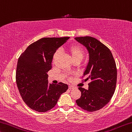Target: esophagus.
<instances>
[{"label":"esophagus","mask_w":132,"mask_h":132,"mask_svg":"<svg viewBox=\"0 0 132 132\" xmlns=\"http://www.w3.org/2000/svg\"><path fill=\"white\" fill-rule=\"evenodd\" d=\"M68 88H69V89H70V90H72V89H73L74 88V87H72V86H70L68 87Z\"/></svg>","instance_id":"34e87169"}]
</instances>
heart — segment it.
I'll list each match as a JSON object with an SVG mask.
<instances>
[{
  "mask_svg": "<svg viewBox=\"0 0 132 132\" xmlns=\"http://www.w3.org/2000/svg\"><path fill=\"white\" fill-rule=\"evenodd\" d=\"M69 51L70 52L72 60H80L81 61L84 56V51L81 46L78 45H72L69 48ZM60 54V50H56L53 56V59L55 60Z\"/></svg>",
  "mask_w": 132,
  "mask_h": 132,
  "instance_id": "heart-1",
  "label": "heart"
}]
</instances>
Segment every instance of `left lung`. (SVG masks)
Masks as SVG:
<instances>
[{
	"label": "left lung",
	"mask_w": 132,
	"mask_h": 132,
	"mask_svg": "<svg viewBox=\"0 0 132 132\" xmlns=\"http://www.w3.org/2000/svg\"><path fill=\"white\" fill-rule=\"evenodd\" d=\"M88 51L89 61L83 77L89 80L88 89L78 87L81 97L76 100L79 107L88 111L100 110L110 101L117 81V68L110 50L91 36L75 38Z\"/></svg>",
	"instance_id": "left-lung-1"
}]
</instances>
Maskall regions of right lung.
Segmentation results:
<instances>
[{
    "label": "right lung",
    "instance_id": "1",
    "mask_svg": "<svg viewBox=\"0 0 132 132\" xmlns=\"http://www.w3.org/2000/svg\"><path fill=\"white\" fill-rule=\"evenodd\" d=\"M70 37L44 38L32 43L18 61L16 81L20 94L32 110L45 112L53 108L67 84H48L47 74L51 69L55 52Z\"/></svg>",
    "mask_w": 132,
    "mask_h": 132
}]
</instances>
